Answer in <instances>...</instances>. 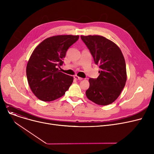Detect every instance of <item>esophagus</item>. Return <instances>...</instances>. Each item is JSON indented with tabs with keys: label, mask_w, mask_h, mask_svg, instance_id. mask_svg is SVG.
I'll return each instance as SVG.
<instances>
[{
	"label": "esophagus",
	"mask_w": 154,
	"mask_h": 154,
	"mask_svg": "<svg viewBox=\"0 0 154 154\" xmlns=\"http://www.w3.org/2000/svg\"><path fill=\"white\" fill-rule=\"evenodd\" d=\"M74 77V79H75L78 80H82V79H83L82 77H80L77 76V75H75Z\"/></svg>",
	"instance_id": "obj_1"
}]
</instances>
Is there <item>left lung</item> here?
<instances>
[{"label": "left lung", "mask_w": 154, "mask_h": 154, "mask_svg": "<svg viewBox=\"0 0 154 154\" xmlns=\"http://www.w3.org/2000/svg\"><path fill=\"white\" fill-rule=\"evenodd\" d=\"M95 64L99 66V75L88 80L87 97L93 102L107 106L120 95L127 80L126 65L120 48L111 40L100 35H81Z\"/></svg>", "instance_id": "8db88e82"}]
</instances>
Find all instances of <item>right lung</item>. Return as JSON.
Listing matches in <instances>:
<instances>
[{
    "mask_svg": "<svg viewBox=\"0 0 154 154\" xmlns=\"http://www.w3.org/2000/svg\"><path fill=\"white\" fill-rule=\"evenodd\" d=\"M79 35H61L47 38L39 44L28 61L26 75L32 92L44 102H50L63 96L74 78L57 68L68 48L79 39Z\"/></svg>",
    "mask_w": 154,
    "mask_h": 154,
    "instance_id": "obj_1",
    "label": "right lung"
}]
</instances>
